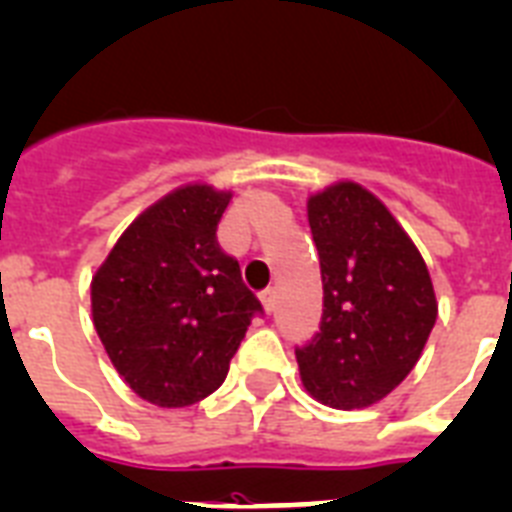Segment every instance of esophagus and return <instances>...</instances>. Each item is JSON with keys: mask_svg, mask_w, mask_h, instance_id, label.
<instances>
[{"mask_svg": "<svg viewBox=\"0 0 512 512\" xmlns=\"http://www.w3.org/2000/svg\"><path fill=\"white\" fill-rule=\"evenodd\" d=\"M261 306H264L266 314H272L274 306H277V290L274 287H266L264 293H261Z\"/></svg>", "mask_w": 512, "mask_h": 512, "instance_id": "esophagus-1", "label": "esophagus"}]
</instances>
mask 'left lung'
Returning a JSON list of instances; mask_svg holds the SVG:
<instances>
[{
    "label": "left lung",
    "mask_w": 512,
    "mask_h": 512,
    "mask_svg": "<svg viewBox=\"0 0 512 512\" xmlns=\"http://www.w3.org/2000/svg\"><path fill=\"white\" fill-rule=\"evenodd\" d=\"M306 209L324 311L314 340L295 348L301 382L329 408H369L421 358L437 322L432 277L408 232L363 185H329Z\"/></svg>",
    "instance_id": "obj_1"
}]
</instances>
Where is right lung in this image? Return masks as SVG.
Segmentation results:
<instances>
[{
  "instance_id": "obj_1",
  "label": "right lung",
  "mask_w": 512,
  "mask_h": 512,
  "mask_svg": "<svg viewBox=\"0 0 512 512\" xmlns=\"http://www.w3.org/2000/svg\"><path fill=\"white\" fill-rule=\"evenodd\" d=\"M230 190L190 183L138 214L91 280L101 345L130 390L185 408L225 382L261 314L240 264L217 243Z\"/></svg>"
}]
</instances>
